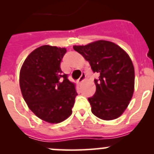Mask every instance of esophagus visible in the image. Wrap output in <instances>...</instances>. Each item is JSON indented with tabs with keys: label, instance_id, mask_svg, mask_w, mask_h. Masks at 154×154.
Segmentation results:
<instances>
[{
	"label": "esophagus",
	"instance_id": "obj_1",
	"mask_svg": "<svg viewBox=\"0 0 154 154\" xmlns=\"http://www.w3.org/2000/svg\"><path fill=\"white\" fill-rule=\"evenodd\" d=\"M86 74H83L81 75V77H80V78H79L78 80H77V82H78V83H83V81H85V80H86Z\"/></svg>",
	"mask_w": 154,
	"mask_h": 154
}]
</instances>
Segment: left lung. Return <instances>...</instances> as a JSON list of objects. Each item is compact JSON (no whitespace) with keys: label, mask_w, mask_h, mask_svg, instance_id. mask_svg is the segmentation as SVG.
Instances as JSON below:
<instances>
[{"label":"left lung","mask_w":154,"mask_h":154,"mask_svg":"<svg viewBox=\"0 0 154 154\" xmlns=\"http://www.w3.org/2000/svg\"><path fill=\"white\" fill-rule=\"evenodd\" d=\"M73 48L99 74L98 80H94L95 93L88 99L91 112L102 120L120 117L134 92L135 71L130 56L118 45L106 40Z\"/></svg>","instance_id":"1"}]
</instances>
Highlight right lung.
I'll use <instances>...</instances> for the list:
<instances>
[{
	"label": "right lung",
	"instance_id": "right-lung-1",
	"mask_svg": "<svg viewBox=\"0 0 154 154\" xmlns=\"http://www.w3.org/2000/svg\"><path fill=\"white\" fill-rule=\"evenodd\" d=\"M66 48L42 45L30 53L19 74L21 94L29 109L42 120L58 124L72 114L75 84L63 74L60 63Z\"/></svg>",
	"mask_w": 154,
	"mask_h": 154
}]
</instances>
